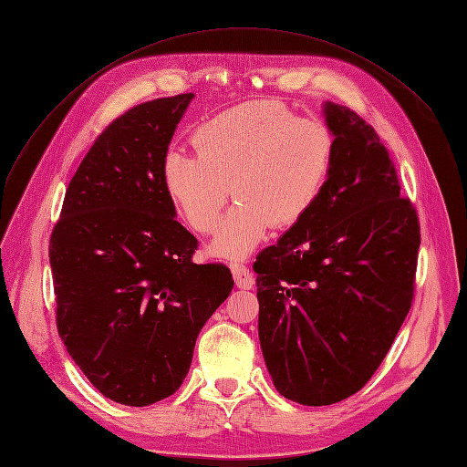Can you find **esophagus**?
<instances>
[{"label": "esophagus", "instance_id": "esophagus-1", "mask_svg": "<svg viewBox=\"0 0 467 467\" xmlns=\"http://www.w3.org/2000/svg\"><path fill=\"white\" fill-rule=\"evenodd\" d=\"M230 266H232L235 285H237L239 288H245V290L253 288V285H255V276H253V273L249 271V268H247L244 263H237V261H235V263H232Z\"/></svg>", "mask_w": 467, "mask_h": 467}]
</instances>
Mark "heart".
Returning a JSON list of instances; mask_svg holds the SVG:
<instances>
[{
    "label": "heart",
    "mask_w": 467,
    "mask_h": 467,
    "mask_svg": "<svg viewBox=\"0 0 467 467\" xmlns=\"http://www.w3.org/2000/svg\"><path fill=\"white\" fill-rule=\"evenodd\" d=\"M194 148L167 150L163 187L194 232L216 230L234 194L212 251L244 257L275 228L298 223L329 175L335 138L316 119H296L278 101H247L204 120Z\"/></svg>",
    "instance_id": "obj_1"
}]
</instances>
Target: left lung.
I'll return each mask as SVG.
<instances>
[{
    "mask_svg": "<svg viewBox=\"0 0 467 467\" xmlns=\"http://www.w3.org/2000/svg\"><path fill=\"white\" fill-rule=\"evenodd\" d=\"M323 110L335 136L327 181L253 263L268 374L309 407L368 384L411 309L420 245L417 210L376 130L348 107Z\"/></svg>",
    "mask_w": 467,
    "mask_h": 467,
    "instance_id": "obj_1",
    "label": "left lung"
}]
</instances>
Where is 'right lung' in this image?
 Wrapping results in <instances>:
<instances>
[{"mask_svg": "<svg viewBox=\"0 0 467 467\" xmlns=\"http://www.w3.org/2000/svg\"><path fill=\"white\" fill-rule=\"evenodd\" d=\"M192 93L136 105L97 136L64 196L48 257L56 327L105 398L146 407L185 379L196 337L234 288L192 263L161 163Z\"/></svg>", "mask_w": 467, "mask_h": 467, "instance_id": "1", "label": "right lung"}]
</instances>
